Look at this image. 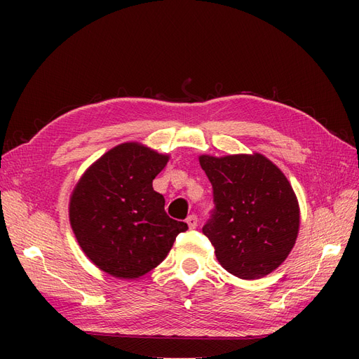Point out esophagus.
Segmentation results:
<instances>
[{"label": "esophagus", "mask_w": 359, "mask_h": 359, "mask_svg": "<svg viewBox=\"0 0 359 359\" xmlns=\"http://www.w3.org/2000/svg\"><path fill=\"white\" fill-rule=\"evenodd\" d=\"M187 224H189V227H190V229H194V227H196L198 226V217L196 215H194V214H191V215H189L187 217Z\"/></svg>", "instance_id": "obj_1"}]
</instances>
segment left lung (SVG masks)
Masks as SVG:
<instances>
[{
	"label": "left lung",
	"instance_id": "left-lung-1",
	"mask_svg": "<svg viewBox=\"0 0 359 359\" xmlns=\"http://www.w3.org/2000/svg\"><path fill=\"white\" fill-rule=\"evenodd\" d=\"M214 210L202 227L220 265L255 280L285 262L299 231V206L285 173L262 154L201 156Z\"/></svg>",
	"mask_w": 359,
	"mask_h": 359
}]
</instances>
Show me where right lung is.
Wrapping results in <instances>:
<instances>
[{"mask_svg": "<svg viewBox=\"0 0 359 359\" xmlns=\"http://www.w3.org/2000/svg\"><path fill=\"white\" fill-rule=\"evenodd\" d=\"M169 156L121 144L86 169L70 198V224L94 265L118 278H137L168 256L184 222L170 219L153 180Z\"/></svg>", "mask_w": 359, "mask_h": 359, "instance_id": "obj_1", "label": "right lung"}]
</instances>
